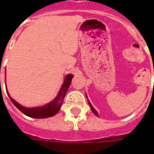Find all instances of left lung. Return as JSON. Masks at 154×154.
<instances>
[{
    "instance_id": "1",
    "label": "left lung",
    "mask_w": 154,
    "mask_h": 154,
    "mask_svg": "<svg viewBox=\"0 0 154 154\" xmlns=\"http://www.w3.org/2000/svg\"><path fill=\"white\" fill-rule=\"evenodd\" d=\"M88 104H89V106H90V107H91V110H92V111H93V113L95 114V115H96V116H98V114H97V110H95V109H94L93 106H91V104L90 103V101H88Z\"/></svg>"
}]
</instances>
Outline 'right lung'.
Segmentation results:
<instances>
[{
	"mask_svg": "<svg viewBox=\"0 0 154 154\" xmlns=\"http://www.w3.org/2000/svg\"><path fill=\"white\" fill-rule=\"evenodd\" d=\"M72 77H73V75H72V74L67 75L66 77H65L63 84L61 87L60 91H59L57 97H55L51 102L46 104V105H44V106L41 107L26 108V107L22 106L20 104L17 103L14 99H12L11 97H10L8 92H7V94H8L11 100L12 101V103L14 104L15 106L21 111L22 113L25 114V116H29V117H32V118H37V119L48 118V117L55 116L58 112V110H60L61 106L63 105V101L65 95H66V92L68 90V87L70 86Z\"/></svg>",
	"mask_w": 154,
	"mask_h": 154,
	"instance_id": "add662e5",
	"label": "right lung"
}]
</instances>
